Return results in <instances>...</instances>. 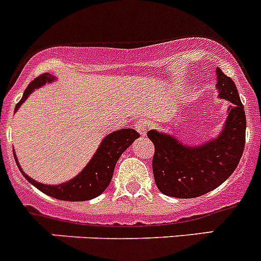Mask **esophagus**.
<instances>
[{
    "instance_id": "1",
    "label": "esophagus",
    "mask_w": 261,
    "mask_h": 261,
    "mask_svg": "<svg viewBox=\"0 0 261 261\" xmlns=\"http://www.w3.org/2000/svg\"><path fill=\"white\" fill-rule=\"evenodd\" d=\"M136 129H137V132L140 133L142 137H144L147 132L146 123H145V121H142V120H140V121H137V123H136Z\"/></svg>"
}]
</instances>
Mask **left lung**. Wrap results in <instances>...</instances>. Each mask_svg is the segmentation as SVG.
<instances>
[{"label":"left lung","instance_id":"1","mask_svg":"<svg viewBox=\"0 0 261 261\" xmlns=\"http://www.w3.org/2000/svg\"><path fill=\"white\" fill-rule=\"evenodd\" d=\"M220 98L229 100V115L221 135L199 146H187L171 135L149 130L154 144L153 174L158 190L177 199L211 192L234 172L246 142V114L234 81L217 69Z\"/></svg>","mask_w":261,"mask_h":261}]
</instances>
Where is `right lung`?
Listing matches in <instances>:
<instances>
[{"label":"right lung","instance_id":"right-lung-1","mask_svg":"<svg viewBox=\"0 0 261 261\" xmlns=\"http://www.w3.org/2000/svg\"><path fill=\"white\" fill-rule=\"evenodd\" d=\"M55 80H56V77L50 75L49 73H44V74H40L38 78H35L26 87L22 99L15 107V111L29 98V95L34 90L39 89L45 84H49ZM138 137H140V135L136 132L135 129L130 128L120 129L116 132H112L107 137L103 138L102 144L96 150V153L94 154L91 161L87 163L86 167L71 180L59 184V186H48V184H41L39 181H35L29 175L23 172L19 163L17 162V165L23 176L26 177L32 186H35L39 191H41L45 195L55 197V199L64 200V201H86V200L94 199V197L105 192L106 188L110 186L112 175H114L115 166H116L120 155ZM15 161H17V156H15Z\"/></svg>","mask_w":261,"mask_h":261}]
</instances>
